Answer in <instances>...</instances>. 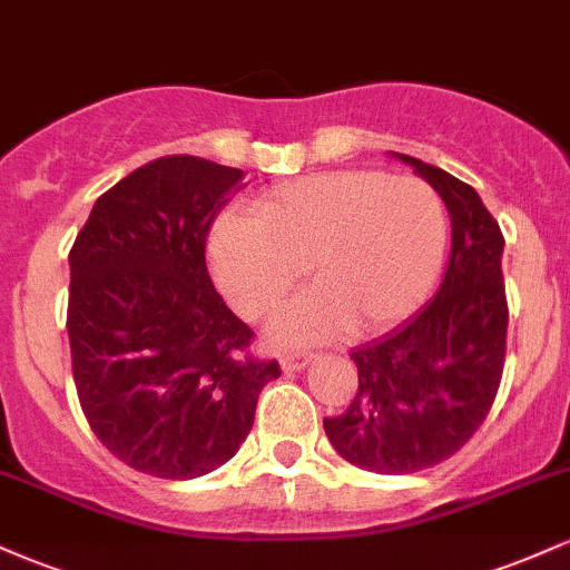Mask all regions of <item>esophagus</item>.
I'll return each instance as SVG.
<instances>
[{"label":"esophagus","instance_id":"34e87169","mask_svg":"<svg viewBox=\"0 0 570 570\" xmlns=\"http://www.w3.org/2000/svg\"><path fill=\"white\" fill-rule=\"evenodd\" d=\"M313 362V353H284L281 356V370L284 372H299Z\"/></svg>","mask_w":570,"mask_h":570}]
</instances>
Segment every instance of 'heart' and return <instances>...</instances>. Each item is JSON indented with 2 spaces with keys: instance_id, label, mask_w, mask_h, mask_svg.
<instances>
[{
  "instance_id": "b5f03b06",
  "label": "heart",
  "mask_w": 570,
  "mask_h": 570,
  "mask_svg": "<svg viewBox=\"0 0 570 570\" xmlns=\"http://www.w3.org/2000/svg\"><path fill=\"white\" fill-rule=\"evenodd\" d=\"M448 222L436 193L412 176L326 171L227 212L208 233V263L238 316L263 318L303 276L273 322L278 343H318L351 326L377 335L404 322L440 276Z\"/></svg>"
}]
</instances>
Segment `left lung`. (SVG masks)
Here are the masks:
<instances>
[{
	"label": "left lung",
	"mask_w": 570,
	"mask_h": 570,
	"mask_svg": "<svg viewBox=\"0 0 570 570\" xmlns=\"http://www.w3.org/2000/svg\"><path fill=\"white\" fill-rule=\"evenodd\" d=\"M426 179L450 214V263L421 313L351 351L358 389L351 407L324 417L332 448L375 474H412L455 455L493 407L507 353L499 222L453 174L391 153Z\"/></svg>",
	"instance_id": "obj_1"
}]
</instances>
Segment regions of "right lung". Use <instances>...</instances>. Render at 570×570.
<instances>
[{
  "label": "right lung",
  "mask_w": 570,
  "mask_h": 570,
  "mask_svg": "<svg viewBox=\"0 0 570 570\" xmlns=\"http://www.w3.org/2000/svg\"><path fill=\"white\" fill-rule=\"evenodd\" d=\"M244 171L171 155L96 200L69 252L67 332L94 434L130 469L203 476L238 453L278 362L208 278L206 238Z\"/></svg>",
  "instance_id": "right-lung-1"
}]
</instances>
